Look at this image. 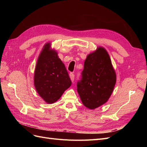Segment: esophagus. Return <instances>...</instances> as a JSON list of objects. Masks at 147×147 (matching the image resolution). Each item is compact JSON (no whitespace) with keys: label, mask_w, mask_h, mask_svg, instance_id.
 Listing matches in <instances>:
<instances>
[{"label":"esophagus","mask_w":147,"mask_h":147,"mask_svg":"<svg viewBox=\"0 0 147 147\" xmlns=\"http://www.w3.org/2000/svg\"><path fill=\"white\" fill-rule=\"evenodd\" d=\"M69 77H70L71 81L73 82L74 81V74H72V73H70L69 74Z\"/></svg>","instance_id":"obj_1"}]
</instances>
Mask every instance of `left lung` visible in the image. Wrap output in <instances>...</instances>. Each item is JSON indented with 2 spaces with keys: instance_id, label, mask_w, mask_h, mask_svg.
Segmentation results:
<instances>
[{
  "instance_id": "left-lung-1",
  "label": "left lung",
  "mask_w": 147,
  "mask_h": 147,
  "mask_svg": "<svg viewBox=\"0 0 147 147\" xmlns=\"http://www.w3.org/2000/svg\"><path fill=\"white\" fill-rule=\"evenodd\" d=\"M117 75L108 52L102 47L90 53L84 63L77 91L83 104L94 110L108 101L113 91Z\"/></svg>"
}]
</instances>
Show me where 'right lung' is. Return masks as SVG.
<instances>
[{
  "label": "right lung",
  "mask_w": 147,
  "mask_h": 147,
  "mask_svg": "<svg viewBox=\"0 0 147 147\" xmlns=\"http://www.w3.org/2000/svg\"><path fill=\"white\" fill-rule=\"evenodd\" d=\"M51 46L50 42L43 46L34 74L35 90L43 100L50 104L59 99L72 84L64 63Z\"/></svg>",
  "instance_id": "1"
}]
</instances>
